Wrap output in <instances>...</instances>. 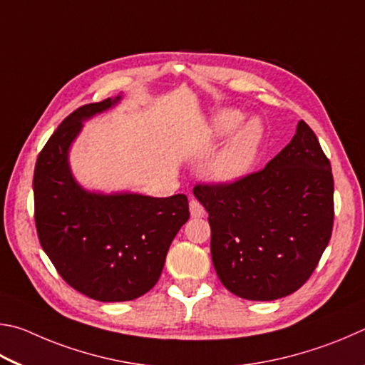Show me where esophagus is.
Instances as JSON below:
<instances>
[{
	"label": "esophagus",
	"mask_w": 365,
	"mask_h": 365,
	"mask_svg": "<svg viewBox=\"0 0 365 365\" xmlns=\"http://www.w3.org/2000/svg\"><path fill=\"white\" fill-rule=\"evenodd\" d=\"M189 208H190V216H192V218H203V216H205V208H203V205L199 200L195 199L190 200Z\"/></svg>",
	"instance_id": "34e87169"
}]
</instances>
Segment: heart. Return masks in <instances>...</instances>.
<instances>
[{
  "label": "heart",
  "instance_id": "obj_1",
  "mask_svg": "<svg viewBox=\"0 0 365 365\" xmlns=\"http://www.w3.org/2000/svg\"><path fill=\"white\" fill-rule=\"evenodd\" d=\"M244 123V115L237 110H225L215 118L213 131L216 136H227ZM263 126L258 120H250L240 128L225 152L212 165V176L216 181L234 182L244 178L257 162L261 143H263Z\"/></svg>",
  "mask_w": 365,
  "mask_h": 365
}]
</instances>
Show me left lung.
Masks as SVG:
<instances>
[{
	"label": "left lung",
	"mask_w": 365,
	"mask_h": 365,
	"mask_svg": "<svg viewBox=\"0 0 365 365\" xmlns=\"http://www.w3.org/2000/svg\"><path fill=\"white\" fill-rule=\"evenodd\" d=\"M208 212L212 259L226 289L271 302L303 287L334 229V176L314 131L302 120L263 170L234 182H199Z\"/></svg>",
	"instance_id": "left-lung-1"
}]
</instances>
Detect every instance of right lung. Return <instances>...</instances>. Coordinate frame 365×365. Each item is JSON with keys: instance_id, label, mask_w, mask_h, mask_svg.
Here are the masks:
<instances>
[{"instance_id": "add662e5", "label": "right lung", "mask_w": 365, "mask_h": 365, "mask_svg": "<svg viewBox=\"0 0 365 365\" xmlns=\"http://www.w3.org/2000/svg\"><path fill=\"white\" fill-rule=\"evenodd\" d=\"M120 98L81 106L62 121L36 158L35 225L40 244L66 282L98 302H130L163 271L173 239L189 220L184 194H91L70 173L68 147L81 121Z\"/></svg>"}]
</instances>
